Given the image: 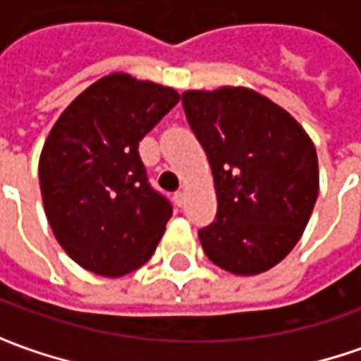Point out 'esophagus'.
Masks as SVG:
<instances>
[{
  "label": "esophagus",
  "mask_w": 361,
  "mask_h": 361,
  "mask_svg": "<svg viewBox=\"0 0 361 361\" xmlns=\"http://www.w3.org/2000/svg\"><path fill=\"white\" fill-rule=\"evenodd\" d=\"M185 201H187V192H185V190H178V192L174 195V202H176L178 207H183Z\"/></svg>",
  "instance_id": "1"
}]
</instances>
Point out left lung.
<instances>
[{"mask_svg":"<svg viewBox=\"0 0 361 361\" xmlns=\"http://www.w3.org/2000/svg\"><path fill=\"white\" fill-rule=\"evenodd\" d=\"M211 164L216 219L202 249L233 275L269 271L301 239L319 192L315 145L285 108L245 86L183 92Z\"/></svg>","mask_w":361,"mask_h":361,"instance_id":"1","label":"left lung"}]
</instances>
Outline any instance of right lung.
Segmentation results:
<instances>
[{
	"label": "right lung",
	"instance_id": "right-lung-1",
	"mask_svg": "<svg viewBox=\"0 0 361 361\" xmlns=\"http://www.w3.org/2000/svg\"><path fill=\"white\" fill-rule=\"evenodd\" d=\"M180 94L114 72L68 104L39 154V188L54 237L80 267L122 277L152 257L173 207L154 192L138 142Z\"/></svg>",
	"mask_w": 361,
	"mask_h": 361
}]
</instances>
